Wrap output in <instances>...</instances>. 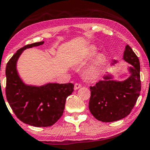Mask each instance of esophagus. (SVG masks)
<instances>
[{"mask_svg": "<svg viewBox=\"0 0 150 150\" xmlns=\"http://www.w3.org/2000/svg\"><path fill=\"white\" fill-rule=\"evenodd\" d=\"M81 87V85L80 83H76L74 85V89L77 90Z\"/></svg>", "mask_w": 150, "mask_h": 150, "instance_id": "obj_1", "label": "esophagus"}]
</instances>
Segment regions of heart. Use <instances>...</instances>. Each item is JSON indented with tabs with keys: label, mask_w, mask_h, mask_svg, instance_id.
<instances>
[{
	"label": "heart",
	"mask_w": 150,
	"mask_h": 150,
	"mask_svg": "<svg viewBox=\"0 0 150 150\" xmlns=\"http://www.w3.org/2000/svg\"><path fill=\"white\" fill-rule=\"evenodd\" d=\"M96 53V50L94 47H91L90 48L88 53V57H92ZM104 63V57L102 55L100 54L96 57L95 60H94L93 64L91 66L87 69L86 71V77L89 80H94L97 78L98 75V72H99L100 68L103 64Z\"/></svg>",
	"instance_id": "obj_1"
}]
</instances>
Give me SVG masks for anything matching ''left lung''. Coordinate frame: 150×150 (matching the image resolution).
I'll return each instance as SVG.
<instances>
[{"label":"left lung","instance_id":"8db88e82","mask_svg":"<svg viewBox=\"0 0 150 150\" xmlns=\"http://www.w3.org/2000/svg\"><path fill=\"white\" fill-rule=\"evenodd\" d=\"M123 59L131 66L130 75L122 81H114L111 74L104 75L93 87H90L91 97L89 102L90 112L94 117L103 122H112L126 117L136 104L141 91L140 62L128 45L125 48ZM118 61L113 60L114 66Z\"/></svg>","mask_w":150,"mask_h":150}]
</instances>
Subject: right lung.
Masks as SVG:
<instances>
[{"mask_svg":"<svg viewBox=\"0 0 150 150\" xmlns=\"http://www.w3.org/2000/svg\"><path fill=\"white\" fill-rule=\"evenodd\" d=\"M44 42L20 48L6 66V96L17 117L24 124L35 127L54 124L62 116L66 98L74 91L72 83H47L42 86L25 84L17 70L18 59L24 50L39 46Z\"/></svg>","mask_w":150,"mask_h":150,"instance_id":"1","label":"right lung"}]
</instances>
